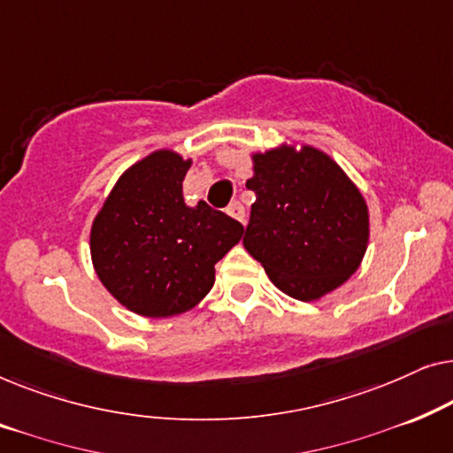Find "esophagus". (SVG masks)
I'll list each match as a JSON object with an SVG mask.
<instances>
[{
    "label": "esophagus",
    "mask_w": 453,
    "mask_h": 453,
    "mask_svg": "<svg viewBox=\"0 0 453 453\" xmlns=\"http://www.w3.org/2000/svg\"><path fill=\"white\" fill-rule=\"evenodd\" d=\"M226 214L231 216V219L239 220L241 225H243V222H245V210H243V206H241V203H237V202H233L231 206L226 208Z\"/></svg>",
    "instance_id": "34e87169"
}]
</instances>
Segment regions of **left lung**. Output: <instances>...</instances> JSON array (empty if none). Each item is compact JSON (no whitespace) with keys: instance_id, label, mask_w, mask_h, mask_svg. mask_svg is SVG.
<instances>
[{"instance_id":"1","label":"left lung","mask_w":453,"mask_h":453,"mask_svg":"<svg viewBox=\"0 0 453 453\" xmlns=\"http://www.w3.org/2000/svg\"><path fill=\"white\" fill-rule=\"evenodd\" d=\"M256 191L243 247L276 288L319 301L361 268L369 206L342 166L319 148L282 142L251 154Z\"/></svg>"}]
</instances>
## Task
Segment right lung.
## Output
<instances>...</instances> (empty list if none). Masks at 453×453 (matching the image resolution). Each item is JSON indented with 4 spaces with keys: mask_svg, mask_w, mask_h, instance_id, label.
Returning a JSON list of instances; mask_svg holds the SVG:
<instances>
[{
    "mask_svg": "<svg viewBox=\"0 0 453 453\" xmlns=\"http://www.w3.org/2000/svg\"><path fill=\"white\" fill-rule=\"evenodd\" d=\"M191 158L160 148L121 173L90 226V259L117 303L142 318L194 309L214 284V265L243 226L206 202L188 206Z\"/></svg>",
    "mask_w": 453,
    "mask_h": 453,
    "instance_id": "obj_1",
    "label": "right lung"
}]
</instances>
